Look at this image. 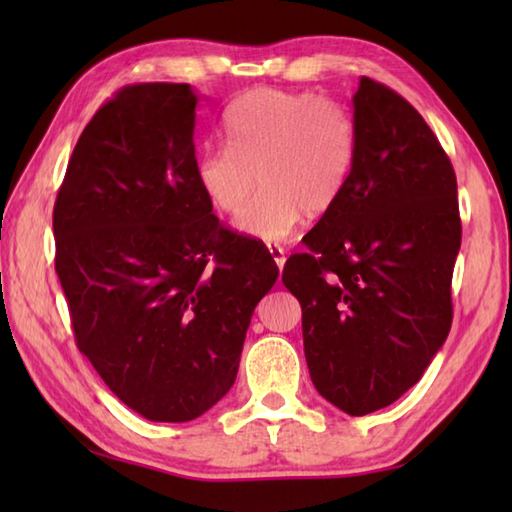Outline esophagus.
I'll return each mask as SVG.
<instances>
[{"label":"esophagus","instance_id":"esophagus-1","mask_svg":"<svg viewBox=\"0 0 512 512\" xmlns=\"http://www.w3.org/2000/svg\"><path fill=\"white\" fill-rule=\"evenodd\" d=\"M268 253H270V257L275 259V264H277L279 270L284 268V264H286V250L284 248L277 246V244H268Z\"/></svg>","mask_w":512,"mask_h":512}]
</instances>
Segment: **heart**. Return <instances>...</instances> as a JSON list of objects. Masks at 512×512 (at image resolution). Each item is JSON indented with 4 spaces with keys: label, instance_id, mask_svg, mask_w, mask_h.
I'll return each instance as SVG.
<instances>
[{
    "label": "heart",
    "instance_id": "obj_1",
    "mask_svg": "<svg viewBox=\"0 0 512 512\" xmlns=\"http://www.w3.org/2000/svg\"><path fill=\"white\" fill-rule=\"evenodd\" d=\"M224 147L204 149L195 180L217 211L242 213L237 226L268 244L284 242L303 213L332 211L350 182L358 132L339 101L308 92L250 90L224 112Z\"/></svg>",
    "mask_w": 512,
    "mask_h": 512
}]
</instances>
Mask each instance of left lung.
I'll return each instance as SVG.
<instances>
[{"instance_id":"1","label":"left lung","mask_w":512,"mask_h":512,"mask_svg":"<svg viewBox=\"0 0 512 512\" xmlns=\"http://www.w3.org/2000/svg\"><path fill=\"white\" fill-rule=\"evenodd\" d=\"M352 103L350 182L281 281L301 303L314 387L365 416L416 385L447 341L462 222L453 165L416 107L369 76Z\"/></svg>"}]
</instances>
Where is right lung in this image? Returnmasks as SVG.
Wrapping results in <instances>:
<instances>
[{
    "instance_id": "obj_1",
    "label": "right lung",
    "mask_w": 512,
    "mask_h": 512,
    "mask_svg": "<svg viewBox=\"0 0 512 512\" xmlns=\"http://www.w3.org/2000/svg\"><path fill=\"white\" fill-rule=\"evenodd\" d=\"M195 105L187 83L118 90L83 129L52 213L76 345L154 422H189L226 396L279 275L198 187Z\"/></svg>"
}]
</instances>
